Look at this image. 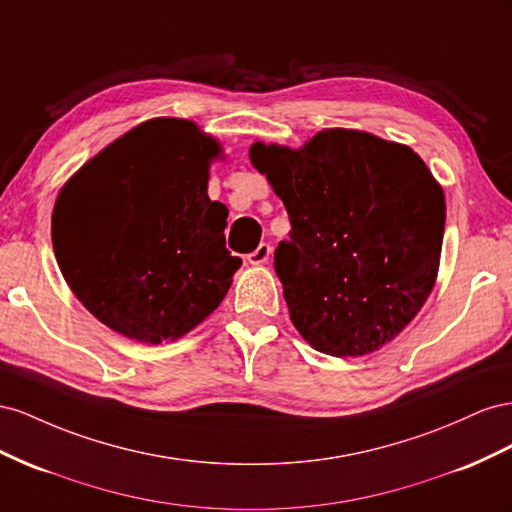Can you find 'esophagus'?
<instances>
[{"mask_svg": "<svg viewBox=\"0 0 512 512\" xmlns=\"http://www.w3.org/2000/svg\"><path fill=\"white\" fill-rule=\"evenodd\" d=\"M270 255H272V246L270 244H259L255 251L248 255V264H253V266H264L266 261L270 259Z\"/></svg>", "mask_w": 512, "mask_h": 512, "instance_id": "1", "label": "esophagus"}]
</instances>
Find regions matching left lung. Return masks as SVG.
Listing matches in <instances>:
<instances>
[{"instance_id": "obj_1", "label": "left lung", "mask_w": 512, "mask_h": 512, "mask_svg": "<svg viewBox=\"0 0 512 512\" xmlns=\"http://www.w3.org/2000/svg\"><path fill=\"white\" fill-rule=\"evenodd\" d=\"M289 214L274 270L302 339L321 354L364 356L427 302L440 268L442 186L407 145L326 128L300 150L251 145Z\"/></svg>"}]
</instances>
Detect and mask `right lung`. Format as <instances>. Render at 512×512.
I'll return each instance as SVG.
<instances>
[{"instance_id":"1","label":"right lung","mask_w":512,"mask_h":512,"mask_svg":"<svg viewBox=\"0 0 512 512\" xmlns=\"http://www.w3.org/2000/svg\"><path fill=\"white\" fill-rule=\"evenodd\" d=\"M221 152L197 124L154 118L64 184L53 251L72 294L107 328L158 345L223 302L242 259L225 248L227 208L208 197Z\"/></svg>"}]
</instances>
